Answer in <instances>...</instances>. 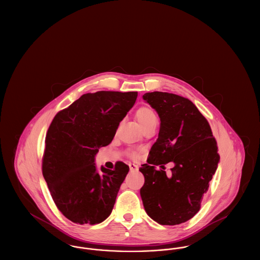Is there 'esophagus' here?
<instances>
[{"mask_svg": "<svg viewBox=\"0 0 260 260\" xmlns=\"http://www.w3.org/2000/svg\"><path fill=\"white\" fill-rule=\"evenodd\" d=\"M128 166H129V171H131V172H136V171L138 170V167H137L136 165H135V164H129Z\"/></svg>", "mask_w": 260, "mask_h": 260, "instance_id": "1", "label": "esophagus"}]
</instances>
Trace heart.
<instances>
[{
	"label": "heart",
	"mask_w": 260,
	"mask_h": 260,
	"mask_svg": "<svg viewBox=\"0 0 260 260\" xmlns=\"http://www.w3.org/2000/svg\"><path fill=\"white\" fill-rule=\"evenodd\" d=\"M136 116L137 121L139 122V124H141L143 129L151 124L157 123V116L155 112L153 111V109L150 108L149 106H142L138 108L136 111ZM129 154L134 158H136L138 155L136 151H132Z\"/></svg>",
	"instance_id": "obj_1"
}]
</instances>
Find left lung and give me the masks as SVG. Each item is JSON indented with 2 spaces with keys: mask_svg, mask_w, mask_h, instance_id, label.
<instances>
[{
  "mask_svg": "<svg viewBox=\"0 0 260 260\" xmlns=\"http://www.w3.org/2000/svg\"><path fill=\"white\" fill-rule=\"evenodd\" d=\"M143 99L160 117V132L150 150L148 164L140 172L145 182L140 196L145 211L161 225H176L191 219L201 208L219 155L210 124L189 99L154 91ZM175 164L167 175L164 165ZM160 165L161 170H156Z\"/></svg>",
  "mask_w": 260,
  "mask_h": 260,
  "instance_id": "8db88e82",
  "label": "left lung"
}]
</instances>
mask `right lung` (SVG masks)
Wrapping results in <instances>:
<instances>
[{"instance_id":"1","label":"right lung","mask_w":260,"mask_h":260,"mask_svg":"<svg viewBox=\"0 0 260 260\" xmlns=\"http://www.w3.org/2000/svg\"><path fill=\"white\" fill-rule=\"evenodd\" d=\"M136 98V91L86 93L53 118L42 170L57 209L72 222L99 224L111 214L129 168L118 161L99 173L94 157L111 143Z\"/></svg>"}]
</instances>
